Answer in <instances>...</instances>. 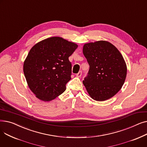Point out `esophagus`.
<instances>
[{
	"instance_id": "obj_1",
	"label": "esophagus",
	"mask_w": 147,
	"mask_h": 147,
	"mask_svg": "<svg viewBox=\"0 0 147 147\" xmlns=\"http://www.w3.org/2000/svg\"><path fill=\"white\" fill-rule=\"evenodd\" d=\"M81 76H82V71H80L78 74H76V76L79 77H79H80Z\"/></svg>"
}]
</instances>
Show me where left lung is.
Instances as JSON below:
<instances>
[{"label": "left lung", "instance_id": "left-lung-1", "mask_svg": "<svg viewBox=\"0 0 147 147\" xmlns=\"http://www.w3.org/2000/svg\"><path fill=\"white\" fill-rule=\"evenodd\" d=\"M84 56L89 69L83 81L89 96L104 101L121 89L127 74V66L120 51L111 43L100 40L84 44Z\"/></svg>", "mask_w": 147, "mask_h": 147}]
</instances>
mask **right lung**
I'll use <instances>...</instances> for the list:
<instances>
[{"label":"right lung","instance_id":"obj_1","mask_svg":"<svg viewBox=\"0 0 147 147\" xmlns=\"http://www.w3.org/2000/svg\"><path fill=\"white\" fill-rule=\"evenodd\" d=\"M78 45L60 37L46 38L34 45L26 58L23 71L30 90L42 101L56 98L71 80L68 57Z\"/></svg>","mask_w":147,"mask_h":147}]
</instances>
